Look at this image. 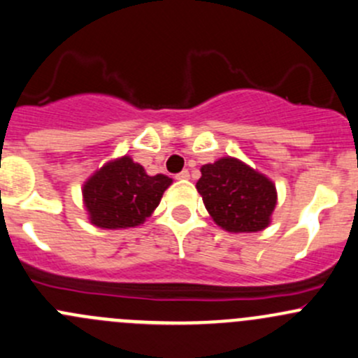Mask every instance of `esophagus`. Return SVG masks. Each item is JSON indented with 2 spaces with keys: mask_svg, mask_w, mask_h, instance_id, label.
<instances>
[{
  "mask_svg": "<svg viewBox=\"0 0 358 358\" xmlns=\"http://www.w3.org/2000/svg\"><path fill=\"white\" fill-rule=\"evenodd\" d=\"M190 176V173L187 171V169H183L182 173H178V175H176V180H187Z\"/></svg>",
  "mask_w": 358,
  "mask_h": 358,
  "instance_id": "esophagus-1",
  "label": "esophagus"
}]
</instances>
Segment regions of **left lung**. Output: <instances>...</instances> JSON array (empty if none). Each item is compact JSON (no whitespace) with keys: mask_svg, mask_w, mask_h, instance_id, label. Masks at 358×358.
Instances as JSON below:
<instances>
[{"mask_svg":"<svg viewBox=\"0 0 358 358\" xmlns=\"http://www.w3.org/2000/svg\"><path fill=\"white\" fill-rule=\"evenodd\" d=\"M196 187L213 222L227 232H259L270 225L275 185L239 159L222 157L204 164Z\"/></svg>","mask_w":358,"mask_h":358,"instance_id":"1","label":"left lung"}]
</instances>
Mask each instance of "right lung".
<instances>
[{
    "mask_svg": "<svg viewBox=\"0 0 358 358\" xmlns=\"http://www.w3.org/2000/svg\"><path fill=\"white\" fill-rule=\"evenodd\" d=\"M173 183L166 175L149 176L138 162L122 156L107 162L83 185L88 220L99 229H129L145 222Z\"/></svg>",
    "mask_w": 358,
    "mask_h": 358,
    "instance_id": "add662e5",
    "label": "right lung"
}]
</instances>
